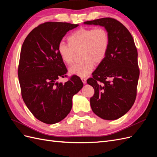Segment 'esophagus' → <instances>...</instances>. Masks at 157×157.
<instances>
[{
	"label": "esophagus",
	"mask_w": 157,
	"mask_h": 157,
	"mask_svg": "<svg viewBox=\"0 0 157 157\" xmlns=\"http://www.w3.org/2000/svg\"><path fill=\"white\" fill-rule=\"evenodd\" d=\"M81 80H82V82H83V84H86V78H83V77H82L81 78Z\"/></svg>",
	"instance_id": "esophagus-1"
}]
</instances>
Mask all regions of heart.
I'll list each match as a JSON object with an SVG mask.
<instances>
[{
	"label": "heart",
	"instance_id": "1",
	"mask_svg": "<svg viewBox=\"0 0 157 157\" xmlns=\"http://www.w3.org/2000/svg\"><path fill=\"white\" fill-rule=\"evenodd\" d=\"M68 43L61 42L58 53L63 62L70 65L74 62L76 52L80 51V63L69 69L70 73L85 77L92 72L94 63H101L105 59L110 45V36L104 27L80 28L69 36Z\"/></svg>",
	"mask_w": 157,
	"mask_h": 157
}]
</instances>
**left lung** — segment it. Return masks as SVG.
<instances>
[{"label":"left lung","mask_w":157,"mask_h":157,"mask_svg":"<svg viewBox=\"0 0 157 157\" xmlns=\"http://www.w3.org/2000/svg\"><path fill=\"white\" fill-rule=\"evenodd\" d=\"M105 27L110 36L107 54L87 83L94 88L90 105L96 115L116 120L130 110L135 102L140 76L137 51L127 28L111 17L84 22Z\"/></svg>","instance_id":"obj_1"}]
</instances>
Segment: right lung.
I'll list each match as a JSON object with an SVG mask.
<instances>
[{
    "label": "right lung",
    "instance_id": "1",
    "mask_svg": "<svg viewBox=\"0 0 157 157\" xmlns=\"http://www.w3.org/2000/svg\"><path fill=\"white\" fill-rule=\"evenodd\" d=\"M78 24L48 21L33 29L23 42L17 75L22 98L36 118L52 124L63 120L72 108V98L83 86L81 79L71 76L58 53L63 37Z\"/></svg>",
    "mask_w": 157,
    "mask_h": 157
}]
</instances>
